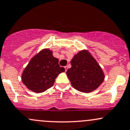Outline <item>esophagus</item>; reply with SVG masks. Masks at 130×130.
Masks as SVG:
<instances>
[{"label":"esophagus","instance_id":"34e87169","mask_svg":"<svg viewBox=\"0 0 130 130\" xmlns=\"http://www.w3.org/2000/svg\"><path fill=\"white\" fill-rule=\"evenodd\" d=\"M64 68H65V72H67V70H68V67H67V66H65Z\"/></svg>","mask_w":130,"mask_h":130}]
</instances>
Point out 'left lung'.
<instances>
[{"label":"left lung","mask_w":130,"mask_h":130,"mask_svg":"<svg viewBox=\"0 0 130 130\" xmlns=\"http://www.w3.org/2000/svg\"><path fill=\"white\" fill-rule=\"evenodd\" d=\"M72 67L67 75L72 87L79 91L89 93L99 87L105 79L102 68L88 50L75 55L71 60Z\"/></svg>","instance_id":"left-lung-1"}]
</instances>
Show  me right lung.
I'll list each match as a JSON object with an SVG mask.
<instances>
[{"mask_svg":"<svg viewBox=\"0 0 130 130\" xmlns=\"http://www.w3.org/2000/svg\"><path fill=\"white\" fill-rule=\"evenodd\" d=\"M63 72L65 69L60 67L52 51L45 48L29 61L22 75V81L31 91L42 93L52 87L58 74Z\"/></svg>","mask_w":130,"mask_h":130,"instance_id":"add662e5","label":"right lung"}]
</instances>
